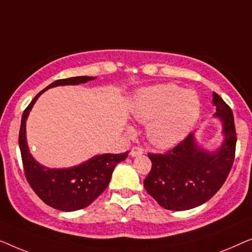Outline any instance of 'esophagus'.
<instances>
[{
	"label": "esophagus",
	"instance_id": "1",
	"mask_svg": "<svg viewBox=\"0 0 252 252\" xmlns=\"http://www.w3.org/2000/svg\"><path fill=\"white\" fill-rule=\"evenodd\" d=\"M143 153H144L143 148L134 146V147H132V150H131L130 155H131V157H138V155H141Z\"/></svg>",
	"mask_w": 252,
	"mask_h": 252
}]
</instances>
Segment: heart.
<instances>
[{"instance_id":"obj_1","label":"heart","mask_w":252,"mask_h":252,"mask_svg":"<svg viewBox=\"0 0 252 252\" xmlns=\"http://www.w3.org/2000/svg\"><path fill=\"white\" fill-rule=\"evenodd\" d=\"M201 111L195 91L173 83L145 88L132 102L133 118L148 123L147 137L154 146L168 148L183 139L195 125Z\"/></svg>"}]
</instances>
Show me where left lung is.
I'll use <instances>...</instances> for the list:
<instances>
[{"label":"left lung","instance_id":"obj_1","mask_svg":"<svg viewBox=\"0 0 252 252\" xmlns=\"http://www.w3.org/2000/svg\"><path fill=\"white\" fill-rule=\"evenodd\" d=\"M212 102L224 134V143L217 151L201 148L194 133H189L164 154L148 153L152 169L144 180L145 189L164 209L183 211L205 203L220 189L231 171L236 146L233 112L216 92Z\"/></svg>","mask_w":252,"mask_h":252}]
</instances>
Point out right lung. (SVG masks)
Instances as JSON below:
<instances>
[{
	"instance_id": "right-lung-1",
	"label": "right lung",
	"mask_w": 252,
	"mask_h": 252,
	"mask_svg": "<svg viewBox=\"0 0 252 252\" xmlns=\"http://www.w3.org/2000/svg\"><path fill=\"white\" fill-rule=\"evenodd\" d=\"M94 80L91 76H76L57 80L35 95L23 113L19 130V148L25 176L36 195L45 204L62 211H75L90 205L106 189L118 163L127 153L95 155L82 164L67 169H50L35 161L28 150L26 120L37 98L45 90L58 86H77Z\"/></svg>"
}]
</instances>
